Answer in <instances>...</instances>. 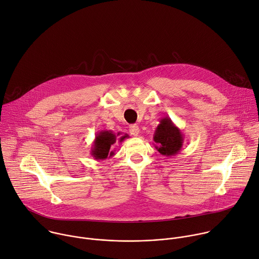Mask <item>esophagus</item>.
Instances as JSON below:
<instances>
[{
    "instance_id": "1",
    "label": "esophagus",
    "mask_w": 259,
    "mask_h": 259,
    "mask_svg": "<svg viewBox=\"0 0 259 259\" xmlns=\"http://www.w3.org/2000/svg\"><path fill=\"white\" fill-rule=\"evenodd\" d=\"M129 132L132 136H138L140 130H139V127L137 125H131L130 128H129Z\"/></svg>"
}]
</instances>
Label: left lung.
Returning a JSON list of instances; mask_svg holds the SVG:
<instances>
[{
	"mask_svg": "<svg viewBox=\"0 0 259 259\" xmlns=\"http://www.w3.org/2000/svg\"><path fill=\"white\" fill-rule=\"evenodd\" d=\"M153 140L156 143L154 147L160 154L174 156L181 151L184 135L170 118L165 116L159 120L153 134Z\"/></svg>",
	"mask_w": 259,
	"mask_h": 259,
	"instance_id": "8db88e82",
	"label": "left lung"
}]
</instances>
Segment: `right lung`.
I'll return each mask as SVG.
<instances>
[{"instance_id": "add662e5", "label": "right lung", "mask_w": 259, "mask_h": 259, "mask_svg": "<svg viewBox=\"0 0 259 259\" xmlns=\"http://www.w3.org/2000/svg\"><path fill=\"white\" fill-rule=\"evenodd\" d=\"M117 137L119 138L117 139ZM128 137L129 136L127 134L121 135V133H118L116 135L111 130H102L96 135L94 144L92 146L91 154L97 160H103L108 157H112L115 154V150H112V147L114 144L117 143V139L118 142L121 143Z\"/></svg>"}]
</instances>
